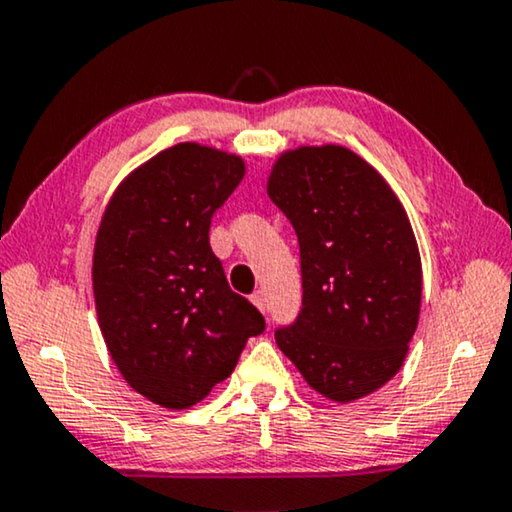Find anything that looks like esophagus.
I'll use <instances>...</instances> for the list:
<instances>
[{
  "instance_id": "esophagus-1",
  "label": "esophagus",
  "mask_w": 512,
  "mask_h": 512,
  "mask_svg": "<svg viewBox=\"0 0 512 512\" xmlns=\"http://www.w3.org/2000/svg\"><path fill=\"white\" fill-rule=\"evenodd\" d=\"M250 302L257 306V309H260L262 313L267 311V295H264L262 290H257V292H252V297H250Z\"/></svg>"
}]
</instances>
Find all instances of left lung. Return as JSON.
<instances>
[{
	"label": "left lung",
	"mask_w": 512,
	"mask_h": 512,
	"mask_svg": "<svg viewBox=\"0 0 512 512\" xmlns=\"http://www.w3.org/2000/svg\"><path fill=\"white\" fill-rule=\"evenodd\" d=\"M269 199L297 231L302 311L276 344L306 384L353 403L403 367L421 311V255L403 203L363 156L302 145L276 156Z\"/></svg>",
	"instance_id": "8db88e82"
}]
</instances>
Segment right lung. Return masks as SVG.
Instances as JSON below:
<instances>
[{"label": "right lung", "mask_w": 512, "mask_h": 512, "mask_svg": "<svg viewBox=\"0 0 512 512\" xmlns=\"http://www.w3.org/2000/svg\"><path fill=\"white\" fill-rule=\"evenodd\" d=\"M243 175V156L180 142L131 170L100 217L91 274L102 339L126 384L168 410L206 398L264 330L208 241Z\"/></svg>", "instance_id": "right-lung-1"}]
</instances>
